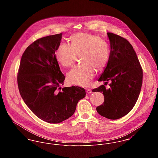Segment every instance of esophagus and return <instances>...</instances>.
Instances as JSON below:
<instances>
[{
  "label": "esophagus",
  "instance_id": "obj_1",
  "mask_svg": "<svg viewBox=\"0 0 158 158\" xmlns=\"http://www.w3.org/2000/svg\"><path fill=\"white\" fill-rule=\"evenodd\" d=\"M86 92L88 93V94H91V93H92V91L90 89H86Z\"/></svg>",
  "mask_w": 158,
  "mask_h": 158
}]
</instances>
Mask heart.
Segmentation results:
<instances>
[{
    "label": "heart",
    "mask_w": 158,
    "mask_h": 158,
    "mask_svg": "<svg viewBox=\"0 0 158 158\" xmlns=\"http://www.w3.org/2000/svg\"><path fill=\"white\" fill-rule=\"evenodd\" d=\"M71 44L62 43L58 47L56 56L64 67H70L75 62L77 54H82V64L72 68L67 75L69 82L85 86L90 82L95 75V68H104L110 59L108 44L98 35L88 33H76L70 38Z\"/></svg>",
    "instance_id": "1"
}]
</instances>
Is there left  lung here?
Masks as SVG:
<instances>
[{"label":"left lung","mask_w":158,"mask_h":158,"mask_svg":"<svg viewBox=\"0 0 158 158\" xmlns=\"http://www.w3.org/2000/svg\"><path fill=\"white\" fill-rule=\"evenodd\" d=\"M110 44V59L98 81L104 85L92 92L104 95L103 104L97 107L99 115L111 120H117L127 114L139 98L143 81V71L133 46L124 38L108 32Z\"/></svg>","instance_id":"1"}]
</instances>
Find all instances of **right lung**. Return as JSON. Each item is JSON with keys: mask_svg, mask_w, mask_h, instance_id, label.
<instances>
[{"mask_svg": "<svg viewBox=\"0 0 158 158\" xmlns=\"http://www.w3.org/2000/svg\"><path fill=\"white\" fill-rule=\"evenodd\" d=\"M62 33L40 38L23 53L18 73V88L23 101L39 118L57 124L70 117L79 100L86 95L79 86L64 87L55 53Z\"/></svg>", "mask_w": 158, "mask_h": 158, "instance_id": "1", "label": "right lung"}]
</instances>
